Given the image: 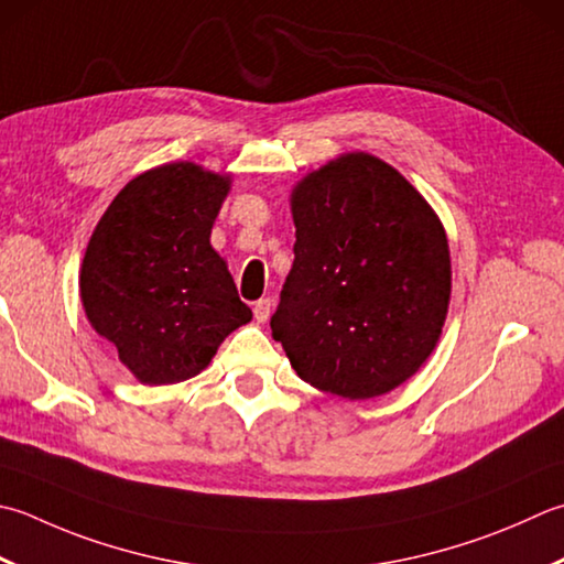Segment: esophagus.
Wrapping results in <instances>:
<instances>
[{"instance_id": "34e87169", "label": "esophagus", "mask_w": 564, "mask_h": 564, "mask_svg": "<svg viewBox=\"0 0 564 564\" xmlns=\"http://www.w3.org/2000/svg\"><path fill=\"white\" fill-rule=\"evenodd\" d=\"M271 311H273L271 297H261V301L253 303V317H257V323H267L271 317Z\"/></svg>"}]
</instances>
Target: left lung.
<instances>
[{
    "label": "left lung",
    "instance_id": "1",
    "mask_svg": "<svg viewBox=\"0 0 564 564\" xmlns=\"http://www.w3.org/2000/svg\"><path fill=\"white\" fill-rule=\"evenodd\" d=\"M293 269L271 317L291 367L317 391L377 399L423 367L443 335L452 263L425 197L364 151L291 191Z\"/></svg>",
    "mask_w": 564,
    "mask_h": 564
}]
</instances>
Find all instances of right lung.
<instances>
[{"instance_id": "obj_1", "label": "right lung", "mask_w": 564, "mask_h": 564, "mask_svg": "<svg viewBox=\"0 0 564 564\" xmlns=\"http://www.w3.org/2000/svg\"><path fill=\"white\" fill-rule=\"evenodd\" d=\"M229 187L231 173L193 161L156 165L121 187L87 241L85 315L141 383L197 377L251 319L209 245Z\"/></svg>"}]
</instances>
